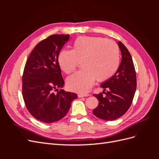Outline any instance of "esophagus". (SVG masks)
<instances>
[{
  "mask_svg": "<svg viewBox=\"0 0 159 159\" xmlns=\"http://www.w3.org/2000/svg\"><path fill=\"white\" fill-rule=\"evenodd\" d=\"M89 95V94H84V93H78V98H82V97H86V96H88Z\"/></svg>",
  "mask_w": 159,
  "mask_h": 159,
  "instance_id": "obj_1",
  "label": "esophagus"
}]
</instances>
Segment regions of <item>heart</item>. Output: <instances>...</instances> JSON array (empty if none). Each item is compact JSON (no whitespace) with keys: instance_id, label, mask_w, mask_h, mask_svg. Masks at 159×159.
<instances>
[{"instance_id":"1","label":"heart","mask_w":159,"mask_h":159,"mask_svg":"<svg viewBox=\"0 0 159 159\" xmlns=\"http://www.w3.org/2000/svg\"><path fill=\"white\" fill-rule=\"evenodd\" d=\"M57 61L65 74L73 72L80 62L83 68L66 80L68 88L85 93L96 78L103 81L110 78L119 64V48L115 42L99 36H80L72 44L71 50H62Z\"/></svg>"}]
</instances>
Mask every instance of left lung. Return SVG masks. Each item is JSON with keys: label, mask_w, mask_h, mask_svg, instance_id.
Instances as JSON below:
<instances>
[{"label": "left lung", "mask_w": 159, "mask_h": 159, "mask_svg": "<svg viewBox=\"0 0 159 159\" xmlns=\"http://www.w3.org/2000/svg\"><path fill=\"white\" fill-rule=\"evenodd\" d=\"M121 52L122 60L119 68L111 78L104 81L101 87L104 89L105 97L102 93L93 94L99 101L98 106L93 110L97 117L113 121L121 117L131 106L137 88V77L132 57L125 45L117 42Z\"/></svg>", "instance_id": "8db88e82"}]
</instances>
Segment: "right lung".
Segmentation results:
<instances>
[{
    "mask_svg": "<svg viewBox=\"0 0 159 159\" xmlns=\"http://www.w3.org/2000/svg\"><path fill=\"white\" fill-rule=\"evenodd\" d=\"M69 34H53L40 42L26 61L22 75V96L29 113L38 121L51 123L68 112L78 98L63 88L64 81L57 61ZM57 91V93H54Z\"/></svg>",
    "mask_w": 159,
    "mask_h": 159,
    "instance_id": "right-lung-1",
    "label": "right lung"
}]
</instances>
